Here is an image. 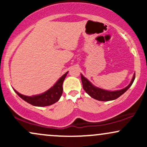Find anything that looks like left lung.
Here are the masks:
<instances>
[{"instance_id": "left-lung-1", "label": "left lung", "mask_w": 147, "mask_h": 147, "mask_svg": "<svg viewBox=\"0 0 147 147\" xmlns=\"http://www.w3.org/2000/svg\"><path fill=\"white\" fill-rule=\"evenodd\" d=\"M135 77H136V74L133 75L131 83L126 88H124L115 91H110L104 90V89L99 88L98 87L95 86L86 77H84L82 74H81V79H82L84 90L86 92L87 94H88L93 99H95L99 101H103V102L114 100V99H117L118 97H120L121 95H123L131 87V86L132 85L133 82H134Z\"/></svg>"}]
</instances>
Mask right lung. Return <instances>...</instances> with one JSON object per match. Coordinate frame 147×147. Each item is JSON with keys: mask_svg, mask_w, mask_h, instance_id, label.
<instances>
[{"mask_svg": "<svg viewBox=\"0 0 147 147\" xmlns=\"http://www.w3.org/2000/svg\"><path fill=\"white\" fill-rule=\"evenodd\" d=\"M68 72H65L62 77H61L53 86H52L49 90L45 91L43 93L40 94V95L30 97V96L22 95V94L18 92L16 90H14H14L21 99H23L25 102L29 103V104L33 106H47L52 105V104L58 102L59 99L61 97L62 92H63V81L65 77H66Z\"/></svg>", "mask_w": 147, "mask_h": 147, "instance_id": "1", "label": "right lung"}]
</instances>
